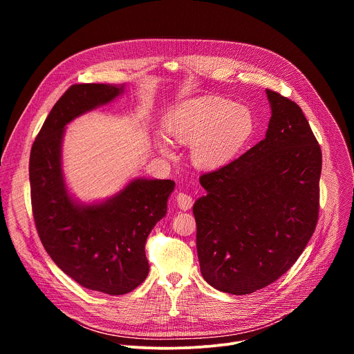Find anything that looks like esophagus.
Returning <instances> with one entry per match:
<instances>
[{"label": "esophagus", "mask_w": 354, "mask_h": 354, "mask_svg": "<svg viewBox=\"0 0 354 354\" xmlns=\"http://www.w3.org/2000/svg\"><path fill=\"white\" fill-rule=\"evenodd\" d=\"M176 205L180 210H189L193 206V198L190 194L180 192L176 194Z\"/></svg>", "instance_id": "esophagus-1"}]
</instances>
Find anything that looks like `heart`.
Instances as JSON below:
<instances>
[{"label":"heart","mask_w":354,"mask_h":354,"mask_svg":"<svg viewBox=\"0 0 354 354\" xmlns=\"http://www.w3.org/2000/svg\"><path fill=\"white\" fill-rule=\"evenodd\" d=\"M254 129V115L246 106L234 105L218 96L183 100L164 120V130L171 140L192 144V162L201 169L228 162L246 144ZM157 145L161 153L171 154L165 140L160 138Z\"/></svg>","instance_id":"1"}]
</instances>
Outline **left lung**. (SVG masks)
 I'll return each instance as SVG.
<instances>
[{"label":"left lung","mask_w":354,"mask_h":354,"mask_svg":"<svg viewBox=\"0 0 354 354\" xmlns=\"http://www.w3.org/2000/svg\"><path fill=\"white\" fill-rule=\"evenodd\" d=\"M266 137L232 162L200 176L196 200L200 272L214 288L243 295L283 276L311 239L319 216L321 147L301 108L266 89Z\"/></svg>","instance_id":"1"}]
</instances>
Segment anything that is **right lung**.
<instances>
[{
	"mask_svg": "<svg viewBox=\"0 0 354 354\" xmlns=\"http://www.w3.org/2000/svg\"><path fill=\"white\" fill-rule=\"evenodd\" d=\"M123 85H71L50 111L30 149L29 180L35 225L53 262L88 290L122 295L140 286L149 270L145 241L167 214L175 182L133 179L102 203L74 200L62 171L64 127L106 105Z\"/></svg>",
	"mask_w": 354,
	"mask_h": 354,
	"instance_id": "1",
	"label": "right lung"
}]
</instances>
